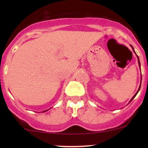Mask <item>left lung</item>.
<instances>
[{
  "mask_svg": "<svg viewBox=\"0 0 148 148\" xmlns=\"http://www.w3.org/2000/svg\"><path fill=\"white\" fill-rule=\"evenodd\" d=\"M131 47H132V50H133L134 53L135 54H136V57H137V59H138V64H139V66H140V62L139 57H138V56H137V55H136V52H135V51H134V48H133V47H132V45H131ZM141 82H142V76H141ZM140 87H141V83H140V87H139V88H138V91H137V92H136V93H135V95H134V96L132 97V99H131V101H130V102H131V101H132V100H133V99H134V97L136 96V95L138 94V92H139V91H140Z\"/></svg>",
  "mask_w": 148,
  "mask_h": 148,
  "instance_id": "1",
  "label": "left lung"
}]
</instances>
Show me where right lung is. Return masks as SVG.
<instances>
[{
  "label": "right lung",
  "instance_id": "1",
  "mask_svg": "<svg viewBox=\"0 0 148 148\" xmlns=\"http://www.w3.org/2000/svg\"><path fill=\"white\" fill-rule=\"evenodd\" d=\"M47 110H44V111H43V112H46V111H47Z\"/></svg>",
  "mask_w": 148,
  "mask_h": 148
}]
</instances>
